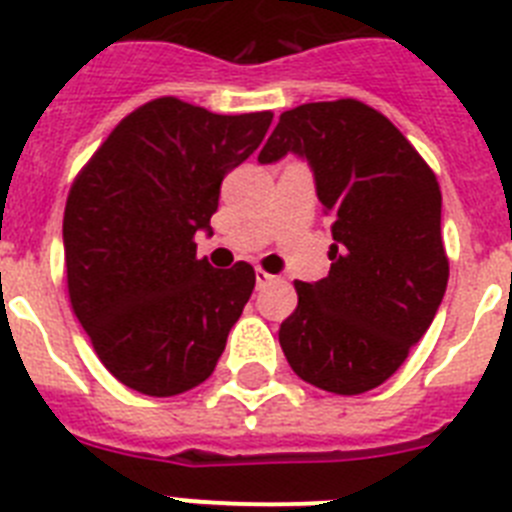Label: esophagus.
I'll return each mask as SVG.
<instances>
[{"label": "esophagus", "instance_id": "obj_1", "mask_svg": "<svg viewBox=\"0 0 512 512\" xmlns=\"http://www.w3.org/2000/svg\"><path fill=\"white\" fill-rule=\"evenodd\" d=\"M274 279H277V277H271L269 271H264V269H256V287H259V289L269 287V284L274 282Z\"/></svg>", "mask_w": 512, "mask_h": 512}]
</instances>
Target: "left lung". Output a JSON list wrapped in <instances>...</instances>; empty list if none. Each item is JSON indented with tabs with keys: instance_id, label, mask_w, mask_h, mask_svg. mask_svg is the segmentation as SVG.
<instances>
[{
	"instance_id": "obj_1",
	"label": "left lung",
	"mask_w": 512,
	"mask_h": 512,
	"mask_svg": "<svg viewBox=\"0 0 512 512\" xmlns=\"http://www.w3.org/2000/svg\"><path fill=\"white\" fill-rule=\"evenodd\" d=\"M287 153L310 161L336 243L328 277L295 282L279 343L300 379L361 395L400 369L443 300L441 187L410 140L351 97L282 112L259 161Z\"/></svg>"
}]
</instances>
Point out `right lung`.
Instances as JSON below:
<instances>
[{"label":"right lung","instance_id":"1","mask_svg":"<svg viewBox=\"0 0 512 512\" xmlns=\"http://www.w3.org/2000/svg\"><path fill=\"white\" fill-rule=\"evenodd\" d=\"M271 112H215L158 97L117 122L71 184L63 256L71 310L107 372L148 397L205 382L256 284L253 266L197 259L225 174Z\"/></svg>","mask_w":512,"mask_h":512}]
</instances>
